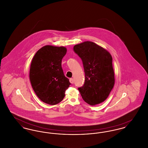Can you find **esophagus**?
<instances>
[{
	"label": "esophagus",
	"mask_w": 148,
	"mask_h": 148,
	"mask_svg": "<svg viewBox=\"0 0 148 148\" xmlns=\"http://www.w3.org/2000/svg\"><path fill=\"white\" fill-rule=\"evenodd\" d=\"M69 81H70V83H71V84H74V79H73V78L70 79H69Z\"/></svg>",
	"instance_id": "esophagus-1"
}]
</instances>
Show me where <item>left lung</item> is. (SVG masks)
I'll use <instances>...</instances> for the list:
<instances>
[{
	"mask_svg": "<svg viewBox=\"0 0 148 148\" xmlns=\"http://www.w3.org/2000/svg\"><path fill=\"white\" fill-rule=\"evenodd\" d=\"M74 52L82 60L84 84L78 88L82 98L91 106L104 101L115 83L112 56L104 48L86 41L74 45Z\"/></svg>",
	"mask_w": 148,
	"mask_h": 148,
	"instance_id": "obj_1",
	"label": "left lung"
}]
</instances>
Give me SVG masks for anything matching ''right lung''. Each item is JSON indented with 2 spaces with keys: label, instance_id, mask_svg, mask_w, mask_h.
<instances>
[{
  "label": "right lung",
  "instance_id": "obj_1",
  "mask_svg": "<svg viewBox=\"0 0 148 148\" xmlns=\"http://www.w3.org/2000/svg\"><path fill=\"white\" fill-rule=\"evenodd\" d=\"M66 53L65 47L45 45L37 51L32 59L29 72L31 84L37 97L48 104L62 101L71 85L62 68Z\"/></svg>",
  "mask_w": 148,
  "mask_h": 148
}]
</instances>
